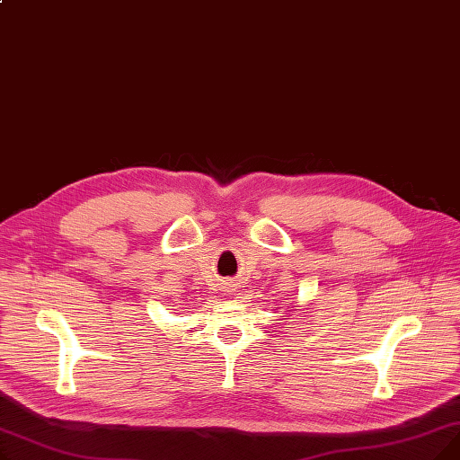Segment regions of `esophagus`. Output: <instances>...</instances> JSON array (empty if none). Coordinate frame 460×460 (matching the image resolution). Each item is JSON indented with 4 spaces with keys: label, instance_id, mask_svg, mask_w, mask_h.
I'll return each instance as SVG.
<instances>
[{
    "label": "esophagus",
    "instance_id": "34e87169",
    "mask_svg": "<svg viewBox=\"0 0 460 460\" xmlns=\"http://www.w3.org/2000/svg\"><path fill=\"white\" fill-rule=\"evenodd\" d=\"M227 288H229V287H227Z\"/></svg>",
    "mask_w": 460,
    "mask_h": 460
}]
</instances>
